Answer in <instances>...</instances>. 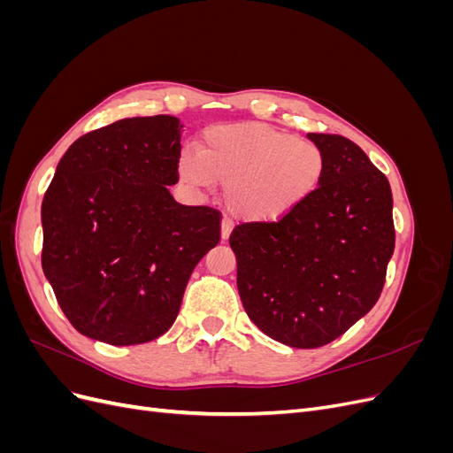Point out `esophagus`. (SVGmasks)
Segmentation results:
<instances>
[{
  "instance_id": "34e87169",
  "label": "esophagus",
  "mask_w": 453,
  "mask_h": 453,
  "mask_svg": "<svg viewBox=\"0 0 453 453\" xmlns=\"http://www.w3.org/2000/svg\"><path fill=\"white\" fill-rule=\"evenodd\" d=\"M232 226H234V223H232V219L230 217H223V221H221V240L223 242H226L230 238Z\"/></svg>"
}]
</instances>
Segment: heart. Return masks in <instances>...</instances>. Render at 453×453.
Segmentation results:
<instances>
[{
	"label": "heart",
	"mask_w": 453,
	"mask_h": 453,
	"mask_svg": "<svg viewBox=\"0 0 453 453\" xmlns=\"http://www.w3.org/2000/svg\"><path fill=\"white\" fill-rule=\"evenodd\" d=\"M198 157L181 153L180 180L193 188L225 187L232 215L251 223L280 221L311 200L325 180L323 149L263 122L205 130Z\"/></svg>",
	"instance_id": "obj_1"
}]
</instances>
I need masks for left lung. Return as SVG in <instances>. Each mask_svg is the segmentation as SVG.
Masks as SVG:
<instances>
[{
	"instance_id": "1",
	"label": "left lung",
	"mask_w": 453,
	"mask_h": 453,
	"mask_svg": "<svg viewBox=\"0 0 453 453\" xmlns=\"http://www.w3.org/2000/svg\"><path fill=\"white\" fill-rule=\"evenodd\" d=\"M308 140L326 157L318 195L278 223H245L230 234L245 313L300 349L328 344L372 310L395 250L388 177L344 135Z\"/></svg>"
}]
</instances>
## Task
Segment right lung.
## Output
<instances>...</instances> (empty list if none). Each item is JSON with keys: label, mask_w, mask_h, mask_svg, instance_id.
Here are the masks:
<instances>
[{"label": "right lung", "mask_w": 453, "mask_h": 453, "mask_svg": "<svg viewBox=\"0 0 453 453\" xmlns=\"http://www.w3.org/2000/svg\"><path fill=\"white\" fill-rule=\"evenodd\" d=\"M177 117H132L70 145L41 205L43 265L81 334L134 346L173 325L190 273L219 243L221 213L177 203Z\"/></svg>", "instance_id": "obj_1"}]
</instances>
